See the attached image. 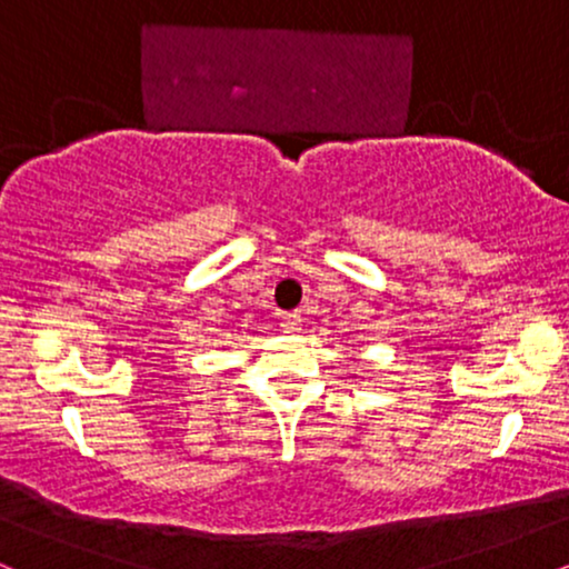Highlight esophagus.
<instances>
[{
	"label": "esophagus",
	"instance_id": "1",
	"mask_svg": "<svg viewBox=\"0 0 569 569\" xmlns=\"http://www.w3.org/2000/svg\"><path fill=\"white\" fill-rule=\"evenodd\" d=\"M280 326H283V331H299V326H302V316L299 312H286L283 318H280Z\"/></svg>",
	"mask_w": 569,
	"mask_h": 569
}]
</instances>
